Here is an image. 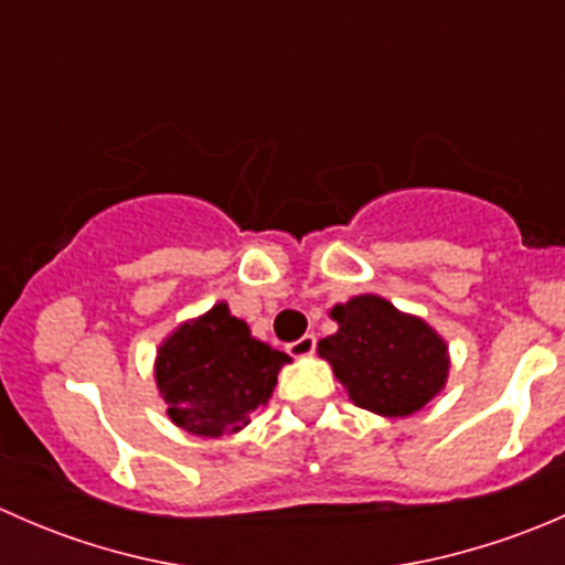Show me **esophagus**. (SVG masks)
Returning a JSON list of instances; mask_svg holds the SVG:
<instances>
[{
    "label": "esophagus",
    "mask_w": 565,
    "mask_h": 565,
    "mask_svg": "<svg viewBox=\"0 0 565 565\" xmlns=\"http://www.w3.org/2000/svg\"><path fill=\"white\" fill-rule=\"evenodd\" d=\"M315 350H317V339L311 333H306L303 339L287 344V352H289V355H295V358H306V355H311Z\"/></svg>",
    "instance_id": "obj_1"
}]
</instances>
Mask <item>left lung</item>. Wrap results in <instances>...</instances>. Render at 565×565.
<instances>
[{"instance_id": "1", "label": "left lung", "mask_w": 565, "mask_h": 565, "mask_svg": "<svg viewBox=\"0 0 565 565\" xmlns=\"http://www.w3.org/2000/svg\"><path fill=\"white\" fill-rule=\"evenodd\" d=\"M339 330L317 344L358 407L404 418L431 402L448 380V344L420 317L380 295H358L330 309Z\"/></svg>"}]
</instances>
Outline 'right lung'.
<instances>
[{"label": "right lung", "instance_id": "1", "mask_svg": "<svg viewBox=\"0 0 565 565\" xmlns=\"http://www.w3.org/2000/svg\"><path fill=\"white\" fill-rule=\"evenodd\" d=\"M289 355L254 339L230 306L188 319L158 347L156 383L167 415L196 437L235 435L267 404Z\"/></svg>", "mask_w": 565, "mask_h": 565}]
</instances>
